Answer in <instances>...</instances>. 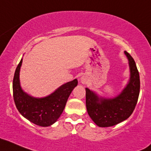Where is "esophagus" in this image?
<instances>
[{
    "label": "esophagus",
    "mask_w": 151,
    "mask_h": 151,
    "mask_svg": "<svg viewBox=\"0 0 151 151\" xmlns=\"http://www.w3.org/2000/svg\"><path fill=\"white\" fill-rule=\"evenodd\" d=\"M86 82H87V79L84 78V77H82V83L85 84Z\"/></svg>",
    "instance_id": "obj_1"
}]
</instances>
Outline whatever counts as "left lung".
Segmentation results:
<instances>
[{"instance_id":"obj_1","label":"left lung","mask_w":151,"mask_h":151,"mask_svg":"<svg viewBox=\"0 0 151 151\" xmlns=\"http://www.w3.org/2000/svg\"><path fill=\"white\" fill-rule=\"evenodd\" d=\"M129 61L130 79L122 92L113 99L100 98L86 88V107L89 117L99 127H110L120 123L132 115L140 93V76L135 61L125 51Z\"/></svg>"}]
</instances>
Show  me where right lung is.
<instances>
[{"label":"right lung","mask_w":151,"mask_h":151,"mask_svg":"<svg viewBox=\"0 0 151 151\" xmlns=\"http://www.w3.org/2000/svg\"><path fill=\"white\" fill-rule=\"evenodd\" d=\"M21 64L22 59L16 67L13 80V94L16 108L30 122L41 127L50 126L62 115L68 98L78 81L75 79L63 84L44 98H35L25 93L20 86L19 72Z\"/></svg>","instance_id":"right-lung-1"}]
</instances>
